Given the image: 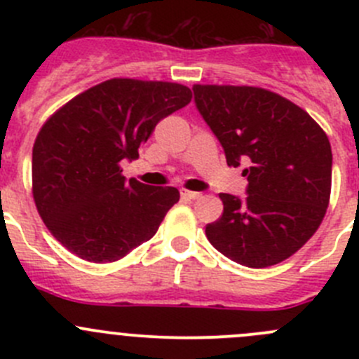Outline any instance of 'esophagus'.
Masks as SVG:
<instances>
[{"instance_id": "1", "label": "esophagus", "mask_w": 359, "mask_h": 359, "mask_svg": "<svg viewBox=\"0 0 359 359\" xmlns=\"http://www.w3.org/2000/svg\"><path fill=\"white\" fill-rule=\"evenodd\" d=\"M180 196H182V200H198V198H201V193H194V191L182 189L180 191Z\"/></svg>"}]
</instances>
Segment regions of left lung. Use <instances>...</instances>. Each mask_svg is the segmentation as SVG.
Returning a JSON list of instances; mask_svg holds the SVG:
<instances>
[{
	"label": "left lung",
	"instance_id": "1",
	"mask_svg": "<svg viewBox=\"0 0 359 359\" xmlns=\"http://www.w3.org/2000/svg\"><path fill=\"white\" fill-rule=\"evenodd\" d=\"M194 102L226 153L245 165V200L220 194L206 238L247 267H269L316 233L332 189V147L321 126L285 97L257 86L194 85Z\"/></svg>",
	"mask_w": 359,
	"mask_h": 359
}]
</instances>
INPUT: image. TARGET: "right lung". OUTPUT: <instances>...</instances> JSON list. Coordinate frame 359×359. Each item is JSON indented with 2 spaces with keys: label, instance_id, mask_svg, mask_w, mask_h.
Segmentation results:
<instances>
[{
  "label": "right lung",
  "instance_id": "right-lung-1",
  "mask_svg": "<svg viewBox=\"0 0 359 359\" xmlns=\"http://www.w3.org/2000/svg\"><path fill=\"white\" fill-rule=\"evenodd\" d=\"M191 97L179 83L114 78L46 119L32 147V196L69 252L114 262L156 234L179 191L126 180L119 163L139 158L154 126Z\"/></svg>",
  "mask_w": 359,
  "mask_h": 359
}]
</instances>
